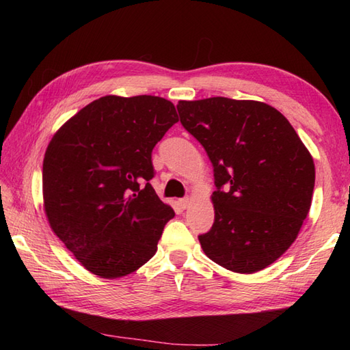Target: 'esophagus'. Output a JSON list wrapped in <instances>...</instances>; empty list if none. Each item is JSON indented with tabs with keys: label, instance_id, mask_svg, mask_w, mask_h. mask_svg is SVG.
Instances as JSON below:
<instances>
[{
	"label": "esophagus",
	"instance_id": "esophagus-1",
	"mask_svg": "<svg viewBox=\"0 0 350 350\" xmlns=\"http://www.w3.org/2000/svg\"><path fill=\"white\" fill-rule=\"evenodd\" d=\"M189 203H191V198L189 197H185V198L179 200V204H180L182 209H187V207L189 206Z\"/></svg>",
	"mask_w": 350,
	"mask_h": 350
}]
</instances>
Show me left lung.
I'll return each instance as SVG.
<instances>
[{"label": "left lung", "instance_id": "left-lung-1", "mask_svg": "<svg viewBox=\"0 0 350 350\" xmlns=\"http://www.w3.org/2000/svg\"><path fill=\"white\" fill-rule=\"evenodd\" d=\"M177 111L213 165L215 221L198 236L204 254L233 272L265 269L307 218L313 158L287 118L263 102L180 100Z\"/></svg>", "mask_w": 350, "mask_h": 350}]
</instances>
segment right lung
<instances>
[{
    "instance_id": "right-lung-1",
    "label": "right lung",
    "mask_w": 350,
    "mask_h": 350,
    "mask_svg": "<svg viewBox=\"0 0 350 350\" xmlns=\"http://www.w3.org/2000/svg\"><path fill=\"white\" fill-rule=\"evenodd\" d=\"M179 122L158 96H103L64 123L43 159L44 212L85 269L124 277L150 260L174 211L156 196L152 152Z\"/></svg>"
}]
</instances>
